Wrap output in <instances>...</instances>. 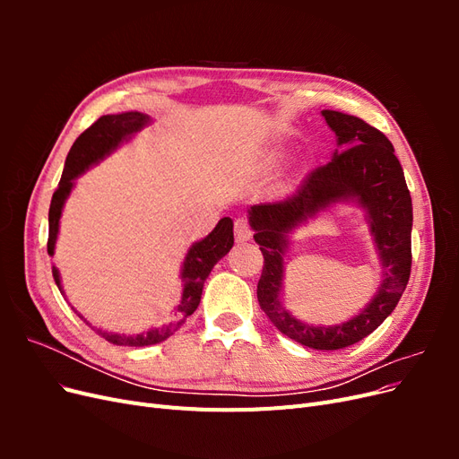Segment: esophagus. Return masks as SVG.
<instances>
[{
    "label": "esophagus",
    "instance_id": "obj_1",
    "mask_svg": "<svg viewBox=\"0 0 459 459\" xmlns=\"http://www.w3.org/2000/svg\"><path fill=\"white\" fill-rule=\"evenodd\" d=\"M233 231H235V239H238L239 243H245L253 238V230H251V226H248V221L243 218L235 220Z\"/></svg>",
    "mask_w": 459,
    "mask_h": 459
}]
</instances>
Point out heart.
Wrapping results in <instances>:
<instances>
[{
  "instance_id": "obj_1",
  "label": "heart",
  "mask_w": 459,
  "mask_h": 459,
  "mask_svg": "<svg viewBox=\"0 0 459 459\" xmlns=\"http://www.w3.org/2000/svg\"><path fill=\"white\" fill-rule=\"evenodd\" d=\"M275 159H277L275 152H270V155L266 157V162H268V164H272V162H275Z\"/></svg>"
}]
</instances>
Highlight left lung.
Masks as SVG:
<instances>
[{"label": "left lung", "mask_w": 459, "mask_h": 459, "mask_svg": "<svg viewBox=\"0 0 459 459\" xmlns=\"http://www.w3.org/2000/svg\"><path fill=\"white\" fill-rule=\"evenodd\" d=\"M337 135L333 159L312 170L293 195L253 204L248 224L260 245L264 268L256 289L260 308L283 335L308 349L339 351L366 339L391 316L404 293L411 270V197L404 170L385 134L362 118L322 110ZM335 202H356L367 211L384 281L367 307L349 323L310 326L290 315L281 302L282 260L288 235Z\"/></svg>", "instance_id": "obj_1"}]
</instances>
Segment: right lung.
I'll list each match as a JSON object with an SVG mask.
<instances>
[{
    "label": "right lung",
    "mask_w": 459,
    "mask_h": 459,
    "mask_svg": "<svg viewBox=\"0 0 459 459\" xmlns=\"http://www.w3.org/2000/svg\"><path fill=\"white\" fill-rule=\"evenodd\" d=\"M151 118L143 113H137V110H128V113H120V115H105L101 118H97L91 126L80 134L74 145L71 147L65 160V169L57 191L53 193L51 206H49V238H48V255H55V243H57V235H59V220L63 214V206L65 201L71 195V191L74 187V179L84 174L90 166L97 164L103 160L107 155H110L118 145L124 142H128L134 134L143 130L149 126ZM233 247V220L231 218H221L216 228L206 235L204 239L193 243L189 247V251L186 255V260L182 264V272H179V277H182V300L178 304V314L182 316V319L178 322H170L160 327H152L143 333H137V335H124V333H113V331H103L100 327H91L88 319L78 314L80 319L84 322L97 333L101 335L105 341L120 344V346H149V344H157L169 339L170 335L178 331V327L186 322V317L191 316L197 310L201 295H203V285L206 281L208 273L214 268V264L224 258L230 248ZM53 272V280L57 283L61 295L63 287H61V275L57 268H51Z\"/></svg>",
    "instance_id": "obj_1"
}]
</instances>
